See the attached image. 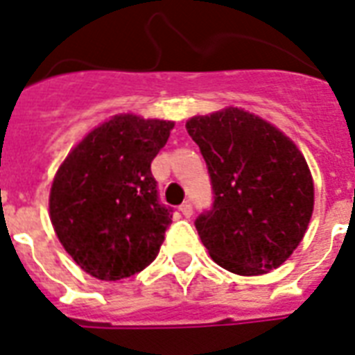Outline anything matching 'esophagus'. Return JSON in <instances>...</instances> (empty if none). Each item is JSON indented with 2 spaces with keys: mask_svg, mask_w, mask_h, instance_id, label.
Segmentation results:
<instances>
[{
  "mask_svg": "<svg viewBox=\"0 0 355 355\" xmlns=\"http://www.w3.org/2000/svg\"><path fill=\"white\" fill-rule=\"evenodd\" d=\"M180 211L185 218H191L192 216V203H191V201H185V203L180 207Z\"/></svg>",
  "mask_w": 355,
  "mask_h": 355,
  "instance_id": "1",
  "label": "esophagus"
}]
</instances>
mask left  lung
<instances>
[{
	"mask_svg": "<svg viewBox=\"0 0 355 355\" xmlns=\"http://www.w3.org/2000/svg\"><path fill=\"white\" fill-rule=\"evenodd\" d=\"M185 128L214 189V209L196 220L212 260L242 277L282 266L313 214V178L302 152L275 124L242 107L194 115Z\"/></svg>",
	"mask_w": 355,
	"mask_h": 355,
	"instance_id": "obj_1",
	"label": "left lung"
}]
</instances>
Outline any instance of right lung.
<instances>
[{
	"mask_svg": "<svg viewBox=\"0 0 355 355\" xmlns=\"http://www.w3.org/2000/svg\"><path fill=\"white\" fill-rule=\"evenodd\" d=\"M174 121L117 113L65 155L49 192L62 248L87 275L121 280L159 253L170 211L159 205L150 164Z\"/></svg>",
	"mask_w": 355,
	"mask_h": 355,
	"instance_id": "add662e5",
	"label": "right lung"
}]
</instances>
